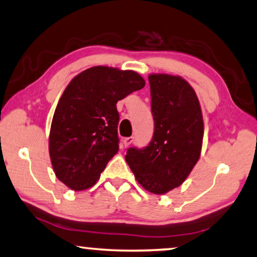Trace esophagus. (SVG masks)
Returning a JSON list of instances; mask_svg holds the SVG:
<instances>
[{
  "label": "esophagus",
  "instance_id": "esophagus-1",
  "mask_svg": "<svg viewBox=\"0 0 257 257\" xmlns=\"http://www.w3.org/2000/svg\"><path fill=\"white\" fill-rule=\"evenodd\" d=\"M133 141H134V137H127V138H124V139H123V145L125 146V147H127V146L131 145Z\"/></svg>",
  "mask_w": 257,
  "mask_h": 257
}]
</instances>
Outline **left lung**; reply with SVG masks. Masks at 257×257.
Here are the masks:
<instances>
[{
  "label": "left lung",
  "instance_id": "left-lung-1",
  "mask_svg": "<svg viewBox=\"0 0 257 257\" xmlns=\"http://www.w3.org/2000/svg\"><path fill=\"white\" fill-rule=\"evenodd\" d=\"M153 139L127 149L125 160L142 187L165 194L180 186L201 154L203 118L197 96L183 78L151 74Z\"/></svg>",
  "mask_w": 257,
  "mask_h": 257
}]
</instances>
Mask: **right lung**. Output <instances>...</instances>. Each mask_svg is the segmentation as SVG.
Instances as JSON below:
<instances>
[{
  "label": "right lung",
  "mask_w": 257,
  "mask_h": 257,
  "mask_svg": "<svg viewBox=\"0 0 257 257\" xmlns=\"http://www.w3.org/2000/svg\"><path fill=\"white\" fill-rule=\"evenodd\" d=\"M145 87L134 71L94 66L71 80L51 121L49 154L55 175L73 191L95 185L119 149L117 102Z\"/></svg>",
  "instance_id": "right-lung-1"
}]
</instances>
